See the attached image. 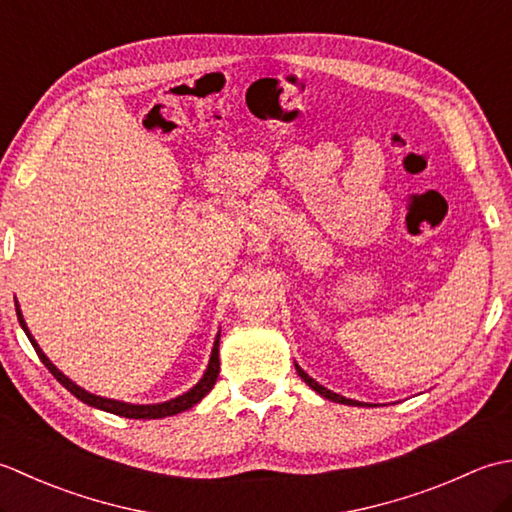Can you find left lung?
<instances>
[{
    "instance_id": "left-lung-1",
    "label": "left lung",
    "mask_w": 512,
    "mask_h": 512,
    "mask_svg": "<svg viewBox=\"0 0 512 512\" xmlns=\"http://www.w3.org/2000/svg\"><path fill=\"white\" fill-rule=\"evenodd\" d=\"M295 367H297V374L306 380V385H310L314 391H317L319 396H323V398H328V400H334V402H341V405H363V402H358V400H350V398H345V396H339V394H334V391H330L328 387H323V385H319L317 380L314 378H310L306 372H303V369L295 363Z\"/></svg>"
}]
</instances>
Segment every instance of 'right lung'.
Instances as JSON below:
<instances>
[{
	"instance_id": "right-lung-1",
	"label": "right lung",
	"mask_w": 512,
	"mask_h": 512,
	"mask_svg": "<svg viewBox=\"0 0 512 512\" xmlns=\"http://www.w3.org/2000/svg\"><path fill=\"white\" fill-rule=\"evenodd\" d=\"M15 308H17L19 325H21V328H24V332H26V336L30 339L32 347H35L37 356L41 358V363L48 367V372H50L54 378H57L59 383L70 391V394H74L81 402H85V405L96 407V409H101V411L116 413V416L136 418V420H154V418L176 416V413L187 411V409H191L193 405H198V402L213 389L215 380H217V374H220V334H217V336H215V343H213V350H211V358H209V367H206V372H204V376L200 378V383L195 385L193 389H189L187 394H182V396H178V398H171V400H167V402H156V405H132V402H123V400H112V398L94 396V394H90V391H85L83 387L72 383V380H70L68 376H65L63 372H59V369L52 365L50 358H48L46 354H43V350L37 345L35 336L30 334L28 325H26V321H24V314H21V310H19V303H15Z\"/></svg>"
}]
</instances>
